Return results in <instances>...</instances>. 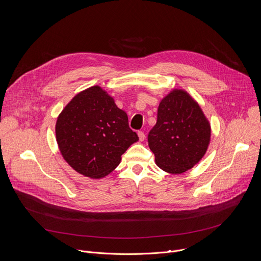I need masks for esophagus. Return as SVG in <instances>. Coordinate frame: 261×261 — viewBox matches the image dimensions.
Returning a JSON list of instances; mask_svg holds the SVG:
<instances>
[{
	"label": "esophagus",
	"mask_w": 261,
	"mask_h": 261,
	"mask_svg": "<svg viewBox=\"0 0 261 261\" xmlns=\"http://www.w3.org/2000/svg\"><path fill=\"white\" fill-rule=\"evenodd\" d=\"M137 135H138V138H139V141H143L144 140V133L142 132V131H138V133H137Z\"/></svg>",
	"instance_id": "34e87169"
}]
</instances>
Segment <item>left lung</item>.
Wrapping results in <instances>:
<instances>
[{
	"label": "left lung",
	"instance_id": "8db88e82",
	"mask_svg": "<svg viewBox=\"0 0 261 261\" xmlns=\"http://www.w3.org/2000/svg\"><path fill=\"white\" fill-rule=\"evenodd\" d=\"M210 140V122L187 92L174 89L161 100L147 141L162 170L173 174L189 170L204 156Z\"/></svg>",
	"mask_w": 261,
	"mask_h": 261
}]
</instances>
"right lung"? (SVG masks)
Returning a JSON list of instances; mask_svg holds the SVG:
<instances>
[{
  "label": "right lung",
  "mask_w": 261,
  "mask_h": 261,
  "mask_svg": "<svg viewBox=\"0 0 261 261\" xmlns=\"http://www.w3.org/2000/svg\"><path fill=\"white\" fill-rule=\"evenodd\" d=\"M56 137L65 161L91 178L113 171L138 140L126 111L99 86L82 91L65 106L57 120Z\"/></svg>",
  "instance_id": "obj_1"
}]
</instances>
